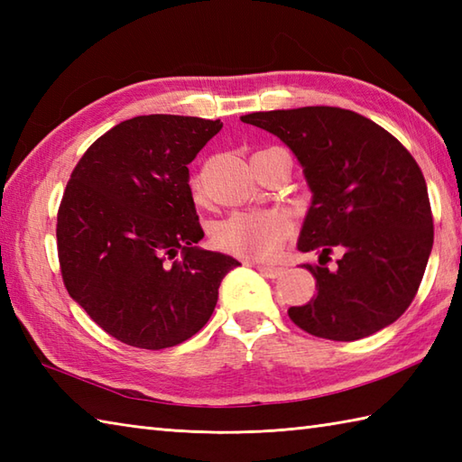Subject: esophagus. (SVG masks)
Returning <instances> with one entry per match:
<instances>
[{"mask_svg": "<svg viewBox=\"0 0 462 462\" xmlns=\"http://www.w3.org/2000/svg\"><path fill=\"white\" fill-rule=\"evenodd\" d=\"M256 270L262 273V276L266 278H282L283 273H286V270L283 268H278V266H268V263H256Z\"/></svg>", "mask_w": 462, "mask_h": 462, "instance_id": "esophagus-1", "label": "esophagus"}]
</instances>
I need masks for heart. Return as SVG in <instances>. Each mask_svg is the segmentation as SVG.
<instances>
[{"label":"heart","instance_id":"obj_1","mask_svg":"<svg viewBox=\"0 0 462 462\" xmlns=\"http://www.w3.org/2000/svg\"><path fill=\"white\" fill-rule=\"evenodd\" d=\"M199 184L194 182V192ZM288 220L276 212H236L216 224L214 240L220 248L246 258H268L280 248Z\"/></svg>","mask_w":462,"mask_h":462}]
</instances>
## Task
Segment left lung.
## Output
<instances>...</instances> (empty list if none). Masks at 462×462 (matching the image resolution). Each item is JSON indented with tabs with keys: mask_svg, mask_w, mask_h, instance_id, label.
I'll return each mask as SVG.
<instances>
[{
	"mask_svg": "<svg viewBox=\"0 0 462 462\" xmlns=\"http://www.w3.org/2000/svg\"><path fill=\"white\" fill-rule=\"evenodd\" d=\"M276 134L303 169L311 204L298 240L319 263H301L318 293L290 308L316 337L356 341L387 328L413 301L433 250L427 182L413 156L367 116L300 106L240 116ZM333 249L338 266L325 263Z\"/></svg>",
	"mask_w": 462,
	"mask_h": 462,
	"instance_id": "1",
	"label": "left lung"
}]
</instances>
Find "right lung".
Returning a JSON list of instances; mask_svg holds the SVG:
<instances>
[{
	"instance_id": "add662e5",
	"label": "right lung",
	"mask_w": 462,
	"mask_h": 462,
	"mask_svg": "<svg viewBox=\"0 0 462 462\" xmlns=\"http://www.w3.org/2000/svg\"><path fill=\"white\" fill-rule=\"evenodd\" d=\"M220 121L144 115L97 139L57 214L65 288L109 336L141 349L192 337L236 258L196 246L204 232L189 164Z\"/></svg>"
}]
</instances>
